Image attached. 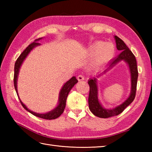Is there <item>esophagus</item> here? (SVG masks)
Returning <instances> with one entry per match:
<instances>
[{
    "label": "esophagus",
    "instance_id": "1",
    "mask_svg": "<svg viewBox=\"0 0 152 152\" xmlns=\"http://www.w3.org/2000/svg\"><path fill=\"white\" fill-rule=\"evenodd\" d=\"M77 79H78V81H82V80H84V78H83V76L82 75H78L77 76Z\"/></svg>",
    "mask_w": 152,
    "mask_h": 152
}]
</instances>
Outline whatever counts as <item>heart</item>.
<instances>
[{
	"label": "heart",
	"mask_w": 152,
	"mask_h": 152,
	"mask_svg": "<svg viewBox=\"0 0 152 152\" xmlns=\"http://www.w3.org/2000/svg\"><path fill=\"white\" fill-rule=\"evenodd\" d=\"M115 48L114 44L105 43L104 42L96 41L92 44L88 49L90 57H93L92 66L100 67L108 63L114 57Z\"/></svg>",
	"instance_id": "1"
}]
</instances>
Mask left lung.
Returning a JSON list of instances; mask_svg holds the SVG:
<instances>
[{"instance_id": "obj_1", "label": "left lung", "mask_w": 152, "mask_h": 152, "mask_svg": "<svg viewBox=\"0 0 152 152\" xmlns=\"http://www.w3.org/2000/svg\"><path fill=\"white\" fill-rule=\"evenodd\" d=\"M115 39L116 42V48L118 50L121 51V53L114 59H113L110 62L107 69H106L103 72H105L106 70L110 69L111 68L114 66L119 61L122 60L125 61V62L128 63L131 71V91L129 97L126 100L123 104L117 106L114 109L106 110L103 108L99 102L96 79H90L88 81V84L89 86V94L88 98L89 108L93 114L101 118H108L121 114L134 101L135 95H136L137 80L138 76L136 58H135L134 54L129 49V48L126 46L124 42L121 38H119L117 36H115Z\"/></svg>"}]
</instances>
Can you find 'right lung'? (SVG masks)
Instances as JSON below:
<instances>
[{
	"mask_svg": "<svg viewBox=\"0 0 152 152\" xmlns=\"http://www.w3.org/2000/svg\"><path fill=\"white\" fill-rule=\"evenodd\" d=\"M42 38H38V39L35 40L34 42L31 43V44L28 45V46L26 48L23 52L21 53V54L20 56H19V57L18 58V59L16 60L15 63V66H14V88L16 91V93L18 94V89H17V80H18V76L19 74V69H20V66L21 65V64L23 63V61H24V59L26 58V57L28 56V54L30 53V51L33 49V48L40 45V44L37 42V41H38L39 40L42 39ZM78 82V80L76 78L75 76H73L72 78H70L69 81L66 82L64 85L63 86V87L62 88L61 90V92L59 93V104L57 106V107L55 108L53 110L50 111V112L46 113V114H37V113H35L34 112L31 111L30 110H28L26 106H25L23 103L20 99H19V101H20L21 105L23 106L26 110H27L28 112H29L31 114H32L33 115L37 116V117L42 118V119H56L58 117L63 114V112L64 111V108H65V106H66V98L67 96L69 95V93L70 91V89L73 88V86L76 84V83ZM19 97V96H18Z\"/></svg>",
	"mask_w": 152,
	"mask_h": 152,
	"instance_id": "obj_1",
	"label": "right lung"
}]
</instances>
